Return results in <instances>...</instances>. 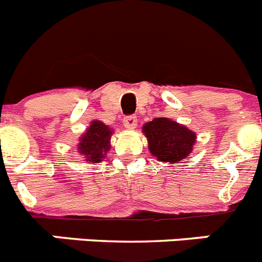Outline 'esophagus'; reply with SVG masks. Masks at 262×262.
<instances>
[{"label":"esophagus","instance_id":"obj_1","mask_svg":"<svg viewBox=\"0 0 262 262\" xmlns=\"http://www.w3.org/2000/svg\"><path fill=\"white\" fill-rule=\"evenodd\" d=\"M124 126L126 129L137 128V117H136V116H126V117L124 118Z\"/></svg>","mask_w":262,"mask_h":262}]
</instances>
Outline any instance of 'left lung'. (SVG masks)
Returning <instances> with one entry per match:
<instances>
[{
    "label": "left lung",
    "instance_id": "left-lung-1",
    "mask_svg": "<svg viewBox=\"0 0 262 262\" xmlns=\"http://www.w3.org/2000/svg\"><path fill=\"white\" fill-rule=\"evenodd\" d=\"M149 151L159 162L177 163L191 154L196 141L195 132L167 117H157L142 126Z\"/></svg>",
    "mask_w": 262,
    "mask_h": 262
}]
</instances>
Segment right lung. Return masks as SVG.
Listing matches in <instances>:
<instances>
[{
  "label": "right lung",
  "instance_id": "add662e5",
  "mask_svg": "<svg viewBox=\"0 0 262 262\" xmlns=\"http://www.w3.org/2000/svg\"><path fill=\"white\" fill-rule=\"evenodd\" d=\"M113 130L99 120H93L88 129L81 134L77 144V153L84 157V161L100 163L111 150V137Z\"/></svg>",
  "mask_w": 262,
  "mask_h": 262
}]
</instances>
